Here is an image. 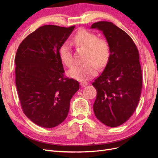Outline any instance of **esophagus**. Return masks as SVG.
I'll return each instance as SVG.
<instances>
[{
  "label": "esophagus",
  "mask_w": 158,
  "mask_h": 158,
  "mask_svg": "<svg viewBox=\"0 0 158 158\" xmlns=\"http://www.w3.org/2000/svg\"><path fill=\"white\" fill-rule=\"evenodd\" d=\"M88 83L87 82H81L80 83V85H81V87H85V86H86V85H88Z\"/></svg>",
  "instance_id": "1"
}]
</instances>
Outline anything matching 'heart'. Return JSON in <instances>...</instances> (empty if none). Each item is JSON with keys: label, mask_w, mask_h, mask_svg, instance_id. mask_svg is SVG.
Here are the masks:
<instances>
[{"label": "heart", "mask_w": 158, "mask_h": 158, "mask_svg": "<svg viewBox=\"0 0 158 158\" xmlns=\"http://www.w3.org/2000/svg\"><path fill=\"white\" fill-rule=\"evenodd\" d=\"M73 43L79 48L86 49L84 64L74 66L68 72L70 77L79 81H86L96 74L98 66L103 67L107 63L110 56L108 43L104 40L98 39L95 33L88 30L78 31L73 37ZM60 59L63 63L70 67L74 59L70 47L67 42L62 44L59 49Z\"/></svg>", "instance_id": "b5f03b06"}]
</instances>
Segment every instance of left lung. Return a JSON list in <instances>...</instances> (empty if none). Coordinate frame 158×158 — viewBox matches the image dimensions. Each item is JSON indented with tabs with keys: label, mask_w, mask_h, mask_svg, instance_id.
I'll list each match as a JSON object with an SVG mask.
<instances>
[{
	"label": "left lung",
	"mask_w": 158,
	"mask_h": 158,
	"mask_svg": "<svg viewBox=\"0 0 158 158\" xmlns=\"http://www.w3.org/2000/svg\"><path fill=\"white\" fill-rule=\"evenodd\" d=\"M91 28L103 31L110 49L106 68L92 83L97 90L94 112L104 125L116 127L132 116L139 102L142 85L139 53L132 38L112 22H95Z\"/></svg>",
	"instance_id": "obj_1"
}]
</instances>
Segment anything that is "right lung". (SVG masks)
Wrapping results in <instances>:
<instances>
[{"instance_id":"right-lung-1","label":"right lung","mask_w":158,"mask_h":158,"mask_svg":"<svg viewBox=\"0 0 158 158\" xmlns=\"http://www.w3.org/2000/svg\"><path fill=\"white\" fill-rule=\"evenodd\" d=\"M54 25L38 28L18 47L16 85L21 106L35 125L53 128L68 115L70 99L79 89L77 80L65 78L59 49L74 29Z\"/></svg>"}]
</instances>
